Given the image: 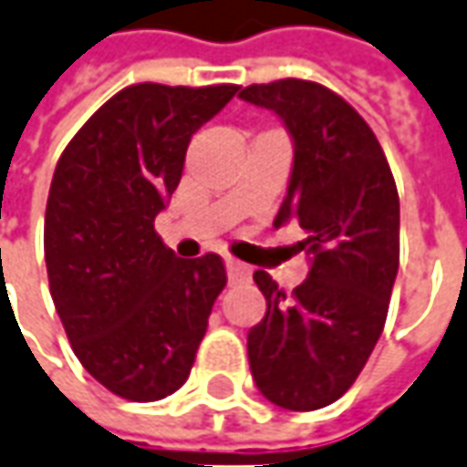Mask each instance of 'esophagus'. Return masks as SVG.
<instances>
[{
    "instance_id": "obj_1",
    "label": "esophagus",
    "mask_w": 467,
    "mask_h": 467,
    "mask_svg": "<svg viewBox=\"0 0 467 467\" xmlns=\"http://www.w3.org/2000/svg\"><path fill=\"white\" fill-rule=\"evenodd\" d=\"M226 272H228V282H246L249 276H252V269L246 265H241V262H236V259H231L228 256L226 259Z\"/></svg>"
}]
</instances>
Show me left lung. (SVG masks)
Segmentation results:
<instances>
[{
  "label": "left lung",
  "mask_w": 467,
  "mask_h": 467,
  "mask_svg": "<svg viewBox=\"0 0 467 467\" xmlns=\"http://www.w3.org/2000/svg\"><path fill=\"white\" fill-rule=\"evenodd\" d=\"M239 99L275 111L292 144L287 195L275 218L297 221L310 256L300 287L285 295L266 272L254 282L266 315L246 337L266 400L313 411L340 400L384 330L400 269V195L384 150L361 114L320 83H254Z\"/></svg>",
  "instance_id": "1"
}]
</instances>
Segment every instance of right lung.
<instances>
[{
    "label": "right lung",
    "mask_w": 467,
    "mask_h": 467,
    "mask_svg": "<svg viewBox=\"0 0 467 467\" xmlns=\"http://www.w3.org/2000/svg\"><path fill=\"white\" fill-rule=\"evenodd\" d=\"M239 86L137 83L60 154L45 208L50 295L83 368L111 394L157 401L191 376L226 287L218 254L180 259L154 231L195 131Z\"/></svg>",
    "instance_id": "add662e5"
}]
</instances>
